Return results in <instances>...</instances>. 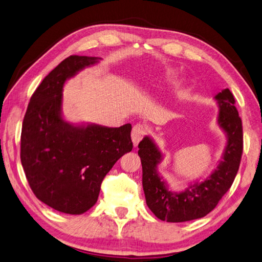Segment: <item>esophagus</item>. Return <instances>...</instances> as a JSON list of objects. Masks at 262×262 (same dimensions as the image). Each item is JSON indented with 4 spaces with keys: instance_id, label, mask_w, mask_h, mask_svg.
Returning <instances> with one entry per match:
<instances>
[{
    "instance_id": "esophagus-1",
    "label": "esophagus",
    "mask_w": 262,
    "mask_h": 262,
    "mask_svg": "<svg viewBox=\"0 0 262 262\" xmlns=\"http://www.w3.org/2000/svg\"><path fill=\"white\" fill-rule=\"evenodd\" d=\"M144 133H146V127H144L142 124H136L133 126L132 132H131V138L135 147H137L139 142L142 140Z\"/></svg>"
}]
</instances>
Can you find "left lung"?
I'll return each mask as SVG.
<instances>
[{"mask_svg":"<svg viewBox=\"0 0 262 262\" xmlns=\"http://www.w3.org/2000/svg\"><path fill=\"white\" fill-rule=\"evenodd\" d=\"M219 106L217 124L226 137L222 160L203 182H195L184 190L173 191L158 172L164 155L149 136L139 143L142 165V186L148 207L157 217L167 222H186L204 217L231 187L239 170L243 151L242 122L229 89L214 96Z\"/></svg>","mask_w":262,"mask_h":262,"instance_id":"1","label":"left lung"}]
</instances>
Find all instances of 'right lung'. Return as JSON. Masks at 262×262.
Segmentation results:
<instances>
[{"mask_svg":"<svg viewBox=\"0 0 262 262\" xmlns=\"http://www.w3.org/2000/svg\"><path fill=\"white\" fill-rule=\"evenodd\" d=\"M71 56L43 78L30 98L21 131V164L37 199L79 215L97 202L106 173L133 148L130 123L108 127L69 123L62 116L66 80L100 61Z\"/></svg>","mask_w":262,"mask_h":262,"instance_id":"obj_1","label":"right lung"}]
</instances>
